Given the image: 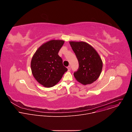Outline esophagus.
I'll return each mask as SVG.
<instances>
[{
	"label": "esophagus",
	"mask_w": 132,
	"mask_h": 132,
	"mask_svg": "<svg viewBox=\"0 0 132 132\" xmlns=\"http://www.w3.org/2000/svg\"><path fill=\"white\" fill-rule=\"evenodd\" d=\"M67 69H68V71H70V66H68L67 67Z\"/></svg>",
	"instance_id": "obj_1"
}]
</instances>
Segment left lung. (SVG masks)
Instances as JSON below:
<instances>
[{"label":"left lung","mask_w":132,"mask_h":132,"mask_svg":"<svg viewBox=\"0 0 132 132\" xmlns=\"http://www.w3.org/2000/svg\"><path fill=\"white\" fill-rule=\"evenodd\" d=\"M79 63V67L73 73L74 77L83 85L90 84L100 76L102 69V61L98 53L85 42H69Z\"/></svg>","instance_id":"1"}]
</instances>
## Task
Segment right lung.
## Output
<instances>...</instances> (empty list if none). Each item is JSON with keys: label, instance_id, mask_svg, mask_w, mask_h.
<instances>
[{"label": "right lung", "instance_id": "1", "mask_svg": "<svg viewBox=\"0 0 132 132\" xmlns=\"http://www.w3.org/2000/svg\"><path fill=\"white\" fill-rule=\"evenodd\" d=\"M63 40H51L37 50L31 60V67L35 79L45 87L57 84L67 71L59 55Z\"/></svg>", "mask_w": 132, "mask_h": 132}]
</instances>
